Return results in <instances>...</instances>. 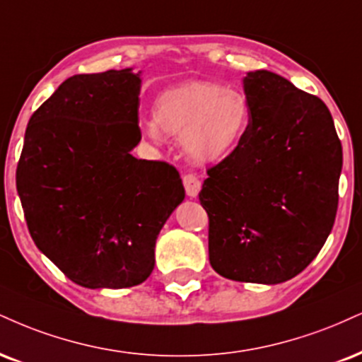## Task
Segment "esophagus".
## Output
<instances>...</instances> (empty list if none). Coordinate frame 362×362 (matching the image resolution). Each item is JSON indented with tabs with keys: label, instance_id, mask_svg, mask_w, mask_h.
I'll list each match as a JSON object with an SVG mask.
<instances>
[{
	"label": "esophagus",
	"instance_id": "34e87169",
	"mask_svg": "<svg viewBox=\"0 0 362 362\" xmlns=\"http://www.w3.org/2000/svg\"><path fill=\"white\" fill-rule=\"evenodd\" d=\"M182 182H184L187 195H189V197H197V194L200 190L199 177L195 175V173H185V175L182 177Z\"/></svg>",
	"mask_w": 362,
	"mask_h": 362
}]
</instances>
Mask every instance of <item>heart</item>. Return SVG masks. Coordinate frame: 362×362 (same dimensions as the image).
Listing matches in <instances>:
<instances>
[{
    "mask_svg": "<svg viewBox=\"0 0 362 362\" xmlns=\"http://www.w3.org/2000/svg\"><path fill=\"white\" fill-rule=\"evenodd\" d=\"M155 123L148 136L160 133L182 138L187 155L195 162H217L236 150L251 124L246 94L217 82L195 81L172 87L156 98Z\"/></svg>",
    "mask_w": 362,
    "mask_h": 362,
    "instance_id": "obj_1",
    "label": "heart"
}]
</instances>
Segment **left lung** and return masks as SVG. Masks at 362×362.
Listing matches in <instances>:
<instances>
[{
	"mask_svg": "<svg viewBox=\"0 0 362 362\" xmlns=\"http://www.w3.org/2000/svg\"><path fill=\"white\" fill-rule=\"evenodd\" d=\"M246 136L207 170L209 261L234 281L297 276L327 241L339 204L342 145L329 107L268 71L250 72Z\"/></svg>",
	"mask_w": 362,
	"mask_h": 362,
	"instance_id": "1",
	"label": "left lung"
}]
</instances>
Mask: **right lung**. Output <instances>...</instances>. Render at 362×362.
I'll return each instance as SVG.
<instances>
[{"instance_id":"obj_1","label":"right lung","mask_w":362,"mask_h":362,"mask_svg":"<svg viewBox=\"0 0 362 362\" xmlns=\"http://www.w3.org/2000/svg\"><path fill=\"white\" fill-rule=\"evenodd\" d=\"M139 74L69 77L30 117L18 190L30 236L86 288L139 285L155 243L185 197L177 168L129 153L141 139Z\"/></svg>"}]
</instances>
